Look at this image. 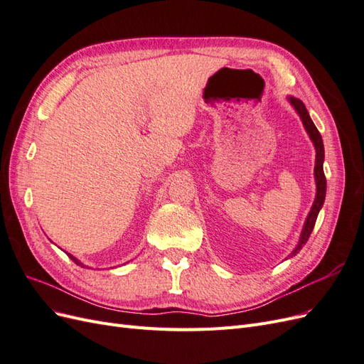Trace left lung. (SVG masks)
<instances>
[{
	"label": "left lung",
	"instance_id": "8db88e82",
	"mask_svg": "<svg viewBox=\"0 0 364 364\" xmlns=\"http://www.w3.org/2000/svg\"><path fill=\"white\" fill-rule=\"evenodd\" d=\"M290 103L294 106V109L299 114V117L302 118V123L308 132V135H310L311 141L314 142V147H316V167H314V176H316V186H317V193H316V200L313 203V208L310 214L306 217V222L302 230V235L299 240V245L293 250L291 255H296L297 252L302 249V246L306 243L308 238H310L314 225H316V220L318 215V211H321V208L323 206L325 202V194H326V178H325V173H323V158H325V150H323V141L321 134H318L317 127L314 126L313 119L310 118V114H308L305 105L299 100V98H294L290 97Z\"/></svg>",
	"mask_w": 364,
	"mask_h": 364
}]
</instances>
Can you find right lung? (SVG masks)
I'll list each match as a JSON object with an SVG mask.
<instances>
[{
	"instance_id": "1",
	"label": "right lung",
	"mask_w": 364,
	"mask_h": 364,
	"mask_svg": "<svg viewBox=\"0 0 364 364\" xmlns=\"http://www.w3.org/2000/svg\"><path fill=\"white\" fill-rule=\"evenodd\" d=\"M68 257H70V258H71V259H73V261L77 264V266H82V267H83V264H82L79 259H75L73 255H68Z\"/></svg>"
}]
</instances>
